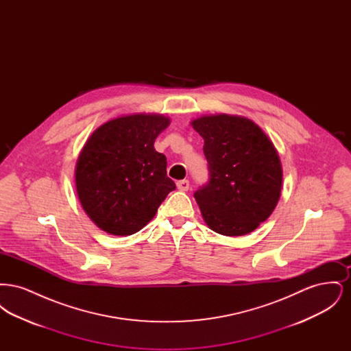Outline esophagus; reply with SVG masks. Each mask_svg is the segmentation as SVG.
Masks as SVG:
<instances>
[{
	"label": "esophagus",
	"instance_id": "1",
	"mask_svg": "<svg viewBox=\"0 0 351 351\" xmlns=\"http://www.w3.org/2000/svg\"><path fill=\"white\" fill-rule=\"evenodd\" d=\"M176 185H178V188H179L180 191H183V192L189 189V182L185 180V179H184V180H179V182L176 183Z\"/></svg>",
	"mask_w": 351,
	"mask_h": 351
}]
</instances>
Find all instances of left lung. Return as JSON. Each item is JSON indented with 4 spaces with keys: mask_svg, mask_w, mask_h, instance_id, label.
Here are the masks:
<instances>
[{
    "mask_svg": "<svg viewBox=\"0 0 351 351\" xmlns=\"http://www.w3.org/2000/svg\"><path fill=\"white\" fill-rule=\"evenodd\" d=\"M192 126L204 138L209 171L208 183L193 195L204 221L222 235L251 233L280 197L283 171L272 142L245 117L204 116Z\"/></svg>",
    "mask_w": 351,
    "mask_h": 351,
    "instance_id": "1",
    "label": "left lung"
}]
</instances>
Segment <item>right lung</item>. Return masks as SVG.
<instances>
[{"instance_id": "add662e5", "label": "right lung", "mask_w": 351, "mask_h": 351, "mask_svg": "<svg viewBox=\"0 0 351 351\" xmlns=\"http://www.w3.org/2000/svg\"><path fill=\"white\" fill-rule=\"evenodd\" d=\"M168 125L162 114L118 117L101 125L85 143L76 189L85 213L104 232H139L176 188L167 176L166 155L154 149Z\"/></svg>"}]
</instances>
